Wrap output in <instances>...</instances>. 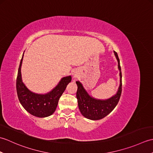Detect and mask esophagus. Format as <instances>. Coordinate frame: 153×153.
<instances>
[{"label":"esophagus","instance_id":"1","mask_svg":"<svg viewBox=\"0 0 153 153\" xmlns=\"http://www.w3.org/2000/svg\"><path fill=\"white\" fill-rule=\"evenodd\" d=\"M73 75H74V77H76V75H77V74H76V72H74V73L73 74Z\"/></svg>","mask_w":153,"mask_h":153}]
</instances>
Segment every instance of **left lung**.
I'll return each mask as SVG.
<instances>
[{"mask_svg": "<svg viewBox=\"0 0 153 153\" xmlns=\"http://www.w3.org/2000/svg\"><path fill=\"white\" fill-rule=\"evenodd\" d=\"M114 53L118 61V68L120 71V85L116 95L108 99H97L89 95L82 83L79 81L76 82L77 85L76 97L79 109L82 114L87 119L98 120L105 118L118 105L122 93V72L118 54L115 51H114Z\"/></svg>", "mask_w": 153, "mask_h": 153, "instance_id": "8db88e82", "label": "left lung"}]
</instances>
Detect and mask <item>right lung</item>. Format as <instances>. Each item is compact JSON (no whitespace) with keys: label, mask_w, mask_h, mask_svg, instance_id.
I'll use <instances>...</instances> for the list:
<instances>
[{"label":"right lung","mask_w":153,"mask_h":153,"mask_svg":"<svg viewBox=\"0 0 153 153\" xmlns=\"http://www.w3.org/2000/svg\"><path fill=\"white\" fill-rule=\"evenodd\" d=\"M23 57L19 64L17 79L16 90L18 99L25 110L39 118H45L53 114L58 105L60 97L66 89L68 84L71 80V76L64 77L58 85L50 92L46 94H38L31 91L22 82L21 67Z\"/></svg>","instance_id":"right-lung-1"}]
</instances>
